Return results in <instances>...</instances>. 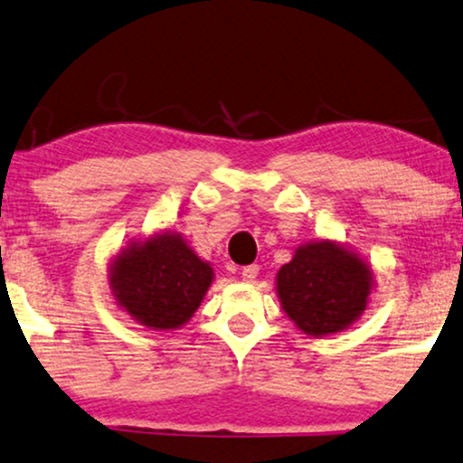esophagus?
<instances>
[{"mask_svg": "<svg viewBox=\"0 0 463 463\" xmlns=\"http://www.w3.org/2000/svg\"><path fill=\"white\" fill-rule=\"evenodd\" d=\"M259 271H260L259 265H248V267L241 269V278L245 279V282H254L256 275H259Z\"/></svg>", "mask_w": 463, "mask_h": 463, "instance_id": "34e87169", "label": "esophagus"}]
</instances>
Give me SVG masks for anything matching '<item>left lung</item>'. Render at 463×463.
<instances>
[{
	"instance_id": "1",
	"label": "left lung",
	"mask_w": 463,
	"mask_h": 463,
	"mask_svg": "<svg viewBox=\"0 0 463 463\" xmlns=\"http://www.w3.org/2000/svg\"><path fill=\"white\" fill-rule=\"evenodd\" d=\"M370 292V267L331 241L301 245L278 271L279 303L307 335L346 329L363 314Z\"/></svg>"
}]
</instances>
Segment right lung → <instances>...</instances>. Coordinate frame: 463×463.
I'll list each match as a JSON object with an SVG mask.
<instances>
[{
	"mask_svg": "<svg viewBox=\"0 0 463 463\" xmlns=\"http://www.w3.org/2000/svg\"><path fill=\"white\" fill-rule=\"evenodd\" d=\"M213 269L175 232L151 237L117 256L110 286L117 303L140 325L177 329L212 286Z\"/></svg>",
	"mask_w": 463,
	"mask_h": 463,
	"instance_id": "obj_1",
	"label": "right lung"
}]
</instances>
